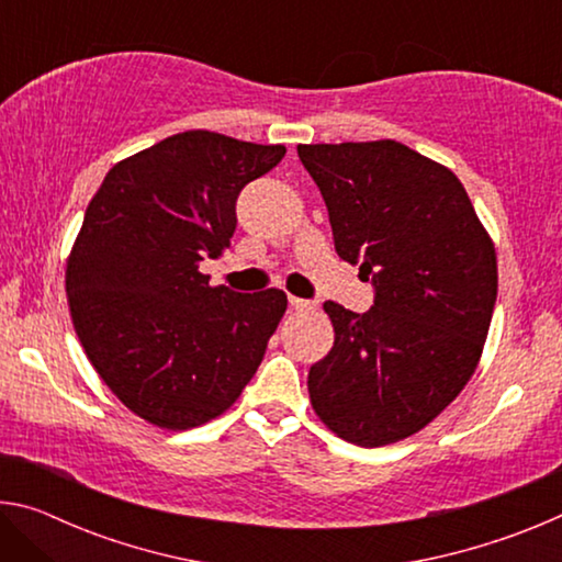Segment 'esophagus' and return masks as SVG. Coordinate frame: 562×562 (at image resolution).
Instances as JSON below:
<instances>
[{
  "mask_svg": "<svg viewBox=\"0 0 562 562\" xmlns=\"http://www.w3.org/2000/svg\"><path fill=\"white\" fill-rule=\"evenodd\" d=\"M290 307L292 310H315V302L302 300V297H292V294H290Z\"/></svg>",
  "mask_w": 562,
  "mask_h": 562,
  "instance_id": "34e87169",
  "label": "esophagus"
}]
</instances>
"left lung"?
<instances>
[{"label":"left lung","mask_w":562,"mask_h":562,"mask_svg":"<svg viewBox=\"0 0 562 562\" xmlns=\"http://www.w3.org/2000/svg\"><path fill=\"white\" fill-rule=\"evenodd\" d=\"M335 250L372 280L374 307L325 302L335 347L307 376L315 414L376 449L422 431L479 367L498 294L496 247L449 168L396 140L310 144Z\"/></svg>","instance_id":"left-lung-1"}]
</instances>
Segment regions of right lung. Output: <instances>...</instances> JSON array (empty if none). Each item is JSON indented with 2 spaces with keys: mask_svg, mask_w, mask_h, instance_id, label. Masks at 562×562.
Listing matches in <instances>:
<instances>
[{
  "mask_svg": "<svg viewBox=\"0 0 562 562\" xmlns=\"http://www.w3.org/2000/svg\"><path fill=\"white\" fill-rule=\"evenodd\" d=\"M284 146L186 131L123 158L91 198L66 260L83 351L133 414L168 431L221 416L258 372L288 294L211 284L235 201Z\"/></svg>",
  "mask_w": 562,
  "mask_h": 562,
  "instance_id": "obj_1",
  "label": "right lung"
}]
</instances>
